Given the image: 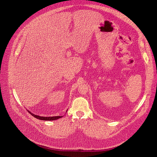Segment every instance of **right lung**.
Segmentation results:
<instances>
[{"label":"right lung","instance_id":"1","mask_svg":"<svg viewBox=\"0 0 157 157\" xmlns=\"http://www.w3.org/2000/svg\"><path fill=\"white\" fill-rule=\"evenodd\" d=\"M29 111V110H28ZM67 112V111H66ZM29 113L34 117L39 119V120H42V121H55V120H57L59 118H61L63 116H55V117H41V116H38L37 115H35L33 114H32V113H30V111H29Z\"/></svg>","mask_w":157,"mask_h":157}]
</instances>
